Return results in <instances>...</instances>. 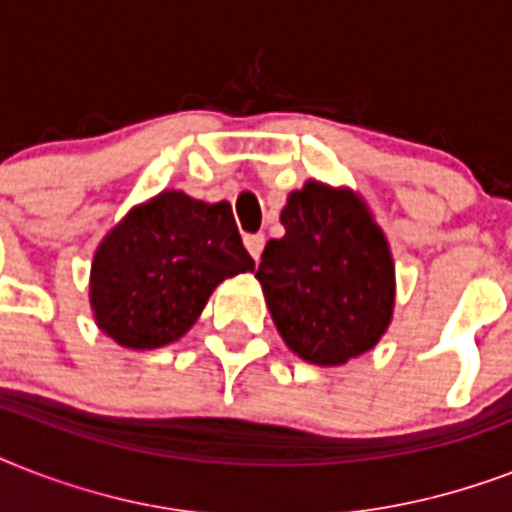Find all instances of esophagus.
Returning a JSON list of instances; mask_svg holds the SVG:
<instances>
[{
    "label": "esophagus",
    "instance_id": "1",
    "mask_svg": "<svg viewBox=\"0 0 512 512\" xmlns=\"http://www.w3.org/2000/svg\"><path fill=\"white\" fill-rule=\"evenodd\" d=\"M244 244H247V252L252 255V260H260V255H263V247H265L263 233H249V236H244Z\"/></svg>",
    "mask_w": 512,
    "mask_h": 512
}]
</instances>
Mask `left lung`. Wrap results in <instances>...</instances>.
<instances>
[{
  "mask_svg": "<svg viewBox=\"0 0 512 512\" xmlns=\"http://www.w3.org/2000/svg\"><path fill=\"white\" fill-rule=\"evenodd\" d=\"M281 225L255 273L281 340L316 366L364 356L396 308V263L372 209L348 185L305 180L287 196Z\"/></svg>",
  "mask_w": 512,
  "mask_h": 512,
  "instance_id": "left-lung-1",
  "label": "left lung"
}]
</instances>
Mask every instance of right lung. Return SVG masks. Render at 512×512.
Wrapping results in <instances>:
<instances>
[{
    "label": "right lung",
    "mask_w": 512,
    "mask_h": 512,
    "mask_svg": "<svg viewBox=\"0 0 512 512\" xmlns=\"http://www.w3.org/2000/svg\"><path fill=\"white\" fill-rule=\"evenodd\" d=\"M255 271L228 201L162 191L132 207L92 255L90 308L122 348L154 350L180 340L217 284Z\"/></svg>",
    "instance_id": "1"
}]
</instances>
